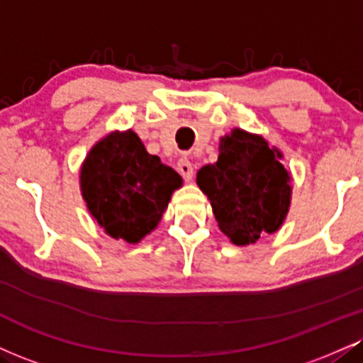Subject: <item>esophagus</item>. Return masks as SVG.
Masks as SVG:
<instances>
[{
    "mask_svg": "<svg viewBox=\"0 0 363 363\" xmlns=\"http://www.w3.org/2000/svg\"><path fill=\"white\" fill-rule=\"evenodd\" d=\"M177 170H179V174L186 179V181H191V179H193L194 169H193V164H191V160L187 159V157H182V159L179 160Z\"/></svg>",
    "mask_w": 363,
    "mask_h": 363,
    "instance_id": "34e87169",
    "label": "esophagus"
}]
</instances>
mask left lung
<instances>
[{"label": "left lung", "mask_w": 363, "mask_h": 363, "mask_svg": "<svg viewBox=\"0 0 363 363\" xmlns=\"http://www.w3.org/2000/svg\"><path fill=\"white\" fill-rule=\"evenodd\" d=\"M281 152L259 135L233 130L221 138L216 164L198 172L218 226L235 245H250L282 225L291 204V176Z\"/></svg>", "instance_id": "8db88e82"}]
</instances>
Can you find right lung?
<instances>
[{"mask_svg":"<svg viewBox=\"0 0 363 363\" xmlns=\"http://www.w3.org/2000/svg\"><path fill=\"white\" fill-rule=\"evenodd\" d=\"M182 184L174 169L150 155L132 130L98 142L81 169L91 215L113 238L137 243L159 225L170 194Z\"/></svg>","mask_w":363,"mask_h":363,"instance_id":"obj_1","label":"right lung"}]
</instances>
